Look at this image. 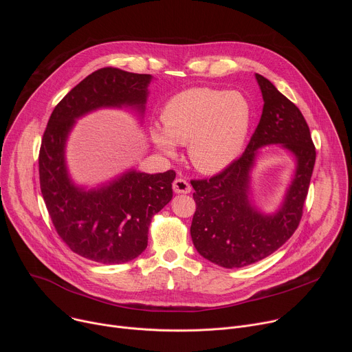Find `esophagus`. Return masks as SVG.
I'll use <instances>...</instances> for the list:
<instances>
[{
	"mask_svg": "<svg viewBox=\"0 0 352 352\" xmlns=\"http://www.w3.org/2000/svg\"><path fill=\"white\" fill-rule=\"evenodd\" d=\"M173 189L175 193H189L192 190L189 182L184 178H177L174 182H173Z\"/></svg>",
	"mask_w": 352,
	"mask_h": 352,
	"instance_id": "obj_1",
	"label": "esophagus"
}]
</instances>
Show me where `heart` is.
Returning <instances> with one entry per match:
<instances>
[{
    "label": "heart",
    "mask_w": 352,
    "mask_h": 352,
    "mask_svg": "<svg viewBox=\"0 0 352 352\" xmlns=\"http://www.w3.org/2000/svg\"><path fill=\"white\" fill-rule=\"evenodd\" d=\"M162 126L152 128V139L171 155L175 143L188 144L192 166L205 174L220 173L242 152L252 110L238 91L192 87L173 96L162 113Z\"/></svg>",
    "instance_id": "heart-1"
}]
</instances>
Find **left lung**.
Returning a JSON list of instances; mask_svg holds the SVG:
<instances>
[{
    "instance_id": "1",
    "label": "left lung",
    "mask_w": 352,
    "mask_h": 352,
    "mask_svg": "<svg viewBox=\"0 0 352 352\" xmlns=\"http://www.w3.org/2000/svg\"><path fill=\"white\" fill-rule=\"evenodd\" d=\"M263 96V111L243 155L221 173L192 179L196 210L190 236L197 252L226 269L256 263L285 243L304 213L315 167L316 150L309 126L299 109L265 76L256 74ZM280 142L297 157V171L282 209L262 217L248 204V171L257 148Z\"/></svg>"
}]
</instances>
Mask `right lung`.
<instances>
[{"label": "right lung", "mask_w": 352, "mask_h": 352, "mask_svg": "<svg viewBox=\"0 0 352 352\" xmlns=\"http://www.w3.org/2000/svg\"><path fill=\"white\" fill-rule=\"evenodd\" d=\"M150 79L113 67L94 71L56 106L43 133L38 177L47 212L72 252L93 262L125 263L143 252L152 217L173 197L175 171H129L109 186L85 192L67 175L65 140L75 118L98 107L128 104L143 111Z\"/></svg>", "instance_id": "right-lung-1"}]
</instances>
